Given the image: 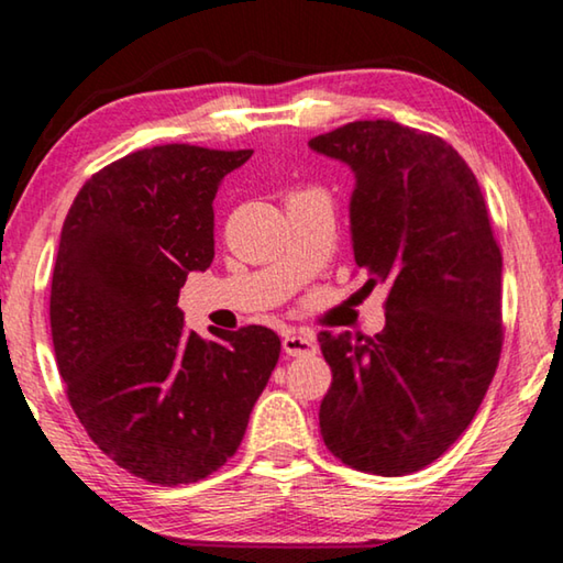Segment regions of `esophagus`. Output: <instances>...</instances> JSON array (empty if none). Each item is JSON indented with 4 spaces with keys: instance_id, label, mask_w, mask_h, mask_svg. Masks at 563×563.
I'll return each mask as SVG.
<instances>
[{
    "instance_id": "obj_1",
    "label": "esophagus",
    "mask_w": 563,
    "mask_h": 563,
    "mask_svg": "<svg viewBox=\"0 0 563 563\" xmlns=\"http://www.w3.org/2000/svg\"><path fill=\"white\" fill-rule=\"evenodd\" d=\"M283 350L290 357H310L318 352V342L310 335H302V332H292V335L283 338Z\"/></svg>"
}]
</instances>
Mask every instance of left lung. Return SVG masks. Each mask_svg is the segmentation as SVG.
Masks as SVG:
<instances>
[{"label":"left lung","mask_w":563,"mask_h":563,"mask_svg":"<svg viewBox=\"0 0 563 563\" xmlns=\"http://www.w3.org/2000/svg\"><path fill=\"white\" fill-rule=\"evenodd\" d=\"M355 176L350 241L365 288L385 283V330L318 335L332 385L328 450L360 472L412 474L450 450L501 352V253L472 168L432 133L352 121L308 144Z\"/></svg>","instance_id":"left-lung-1"}]
</instances>
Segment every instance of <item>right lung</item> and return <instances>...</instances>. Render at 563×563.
I'll return each instance as SVG.
<instances>
[{
	"label": "right lung",
	"instance_id": "right-lung-1",
	"mask_svg": "<svg viewBox=\"0 0 563 563\" xmlns=\"http://www.w3.org/2000/svg\"><path fill=\"white\" fill-rule=\"evenodd\" d=\"M253 151L168 144L91 176L66 213L52 340L76 417L141 479H206L241 444L280 357L273 330H186L178 292L213 261V198Z\"/></svg>",
	"mask_w": 563,
	"mask_h": 563
}]
</instances>
